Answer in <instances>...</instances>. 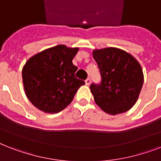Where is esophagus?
<instances>
[{"instance_id": "34e87169", "label": "esophagus", "mask_w": 161, "mask_h": 161, "mask_svg": "<svg viewBox=\"0 0 161 161\" xmlns=\"http://www.w3.org/2000/svg\"><path fill=\"white\" fill-rule=\"evenodd\" d=\"M85 83H86V85H87V86L89 85V84H90V83H91V79H90V78H87V79H86V80H85Z\"/></svg>"}]
</instances>
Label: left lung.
Here are the masks:
<instances>
[{"mask_svg": "<svg viewBox=\"0 0 161 161\" xmlns=\"http://www.w3.org/2000/svg\"><path fill=\"white\" fill-rule=\"evenodd\" d=\"M93 57L102 78L100 84L90 86L96 104L111 115L130 110L136 103L144 83L139 62L116 47L95 49Z\"/></svg>", "mask_w": 161, "mask_h": 161, "instance_id": "left-lung-1", "label": "left lung"}]
</instances>
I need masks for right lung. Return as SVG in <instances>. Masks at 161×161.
<instances>
[{"label": "right lung", "instance_id": "right-lung-1", "mask_svg": "<svg viewBox=\"0 0 161 161\" xmlns=\"http://www.w3.org/2000/svg\"><path fill=\"white\" fill-rule=\"evenodd\" d=\"M78 47L58 45L30 58L22 68L24 90L29 101L45 113H58L70 104L85 84L76 78L73 59Z\"/></svg>", "mask_w": 161, "mask_h": 161}]
</instances>
